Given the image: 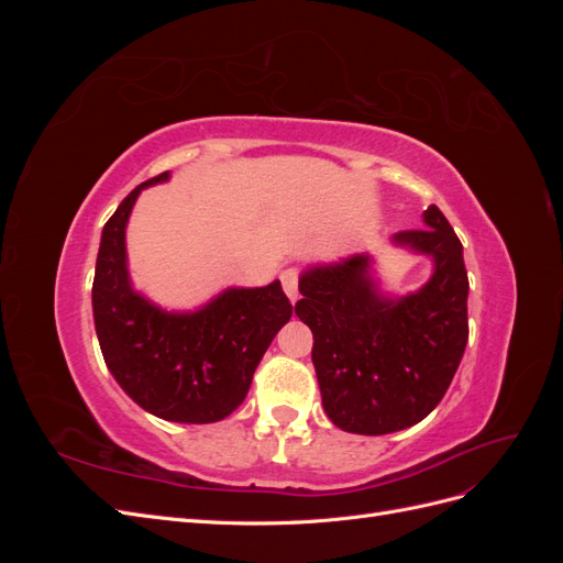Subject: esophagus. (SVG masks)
Returning a JSON list of instances; mask_svg holds the SVG:
<instances>
[{"label":"esophagus","mask_w":563,"mask_h":563,"mask_svg":"<svg viewBox=\"0 0 563 563\" xmlns=\"http://www.w3.org/2000/svg\"><path fill=\"white\" fill-rule=\"evenodd\" d=\"M282 286H284L288 300L296 302L298 300V272L296 269H284L282 272Z\"/></svg>","instance_id":"34e87169"}]
</instances>
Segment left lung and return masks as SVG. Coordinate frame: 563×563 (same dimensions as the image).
I'll list each match as a JSON object with an SVG mask.
<instances>
[{"mask_svg":"<svg viewBox=\"0 0 563 563\" xmlns=\"http://www.w3.org/2000/svg\"><path fill=\"white\" fill-rule=\"evenodd\" d=\"M422 230L389 244L428 255L432 275L416 291H383L376 263L354 253L300 275L296 314L308 323L323 411L352 434H389L428 418L446 395L467 345L463 244L437 207Z\"/></svg>","mask_w":563,"mask_h":563,"instance_id":"1","label":"left lung"}]
</instances>
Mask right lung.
Segmentation results:
<instances>
[{
  "instance_id": "obj_1",
  "label": "right lung",
  "mask_w": 563,
  "mask_h": 563,
  "mask_svg": "<svg viewBox=\"0 0 563 563\" xmlns=\"http://www.w3.org/2000/svg\"><path fill=\"white\" fill-rule=\"evenodd\" d=\"M172 172L141 183L100 234L93 277V323L103 360L126 395L172 422H218L246 399L253 373L294 305L279 279L230 286L195 310H166L129 275L126 225L135 199Z\"/></svg>"
}]
</instances>
